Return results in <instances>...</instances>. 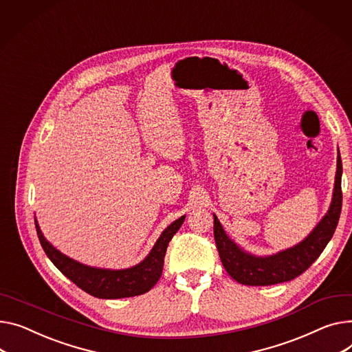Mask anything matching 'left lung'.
I'll list each match as a JSON object with an SVG mask.
<instances>
[{
    "instance_id": "8db88e82",
    "label": "left lung",
    "mask_w": 352,
    "mask_h": 352,
    "mask_svg": "<svg viewBox=\"0 0 352 352\" xmlns=\"http://www.w3.org/2000/svg\"><path fill=\"white\" fill-rule=\"evenodd\" d=\"M342 162L338 153L333 201L329 212L310 235L298 245L272 256H254L229 239L221 222L214 215V238L225 270L238 283L246 286H270L289 282L306 272L321 254L334 235L342 206L341 191Z\"/></svg>"
}]
</instances>
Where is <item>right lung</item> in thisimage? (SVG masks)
Returning a JSON list of instances; mask_svg holds the SVG:
<instances>
[{
	"label": "right lung",
	"mask_w": 352,
	"mask_h": 352,
	"mask_svg": "<svg viewBox=\"0 0 352 352\" xmlns=\"http://www.w3.org/2000/svg\"><path fill=\"white\" fill-rule=\"evenodd\" d=\"M185 215L174 221L155 242L146 259L133 267L123 270H110L85 266L55 249L42 235L35 219V228L42 249L51 262L83 292L98 298H123L144 294L154 287L162 273L164 256L177 230L181 228Z\"/></svg>",
	"instance_id": "1"
}]
</instances>
